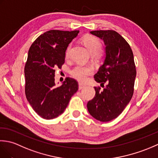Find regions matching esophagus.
I'll return each instance as SVG.
<instances>
[{"mask_svg": "<svg viewBox=\"0 0 158 158\" xmlns=\"http://www.w3.org/2000/svg\"><path fill=\"white\" fill-rule=\"evenodd\" d=\"M85 87V85L82 84V83H79V89H82L83 88H84Z\"/></svg>", "mask_w": 158, "mask_h": 158, "instance_id": "34e87169", "label": "esophagus"}]
</instances>
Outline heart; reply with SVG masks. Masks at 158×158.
I'll return each instance as SVG.
<instances>
[{
	"label": "heart",
	"instance_id": "heart-1",
	"mask_svg": "<svg viewBox=\"0 0 158 158\" xmlns=\"http://www.w3.org/2000/svg\"><path fill=\"white\" fill-rule=\"evenodd\" d=\"M83 43L85 45L86 48L88 49L89 52L93 56H96L101 52L102 45L100 40L96 36L92 35L85 36L82 39ZM71 45H69L66 49V56L68 57L70 53V50ZM93 73V69L92 67L89 66L77 65L71 70L70 74L74 78L78 80L79 81H84L87 77L91 75Z\"/></svg>",
	"mask_w": 158,
	"mask_h": 158
}]
</instances>
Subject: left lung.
Here are the masks:
<instances>
[{
    "label": "left lung",
    "instance_id": "left-lung-1",
    "mask_svg": "<svg viewBox=\"0 0 158 158\" xmlns=\"http://www.w3.org/2000/svg\"><path fill=\"white\" fill-rule=\"evenodd\" d=\"M90 34L103 40L105 58L94 75L96 82L106 86L102 92L94 88V98L88 102L94 118L106 122L118 117L132 98L136 75L134 55L130 45L114 31H94Z\"/></svg>",
    "mask_w": 158,
    "mask_h": 158
}]
</instances>
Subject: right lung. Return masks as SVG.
Returning <instances> with one entry per match:
<instances>
[{
  "label": "right lung",
  "instance_id": "right-lung-1",
  "mask_svg": "<svg viewBox=\"0 0 158 158\" xmlns=\"http://www.w3.org/2000/svg\"><path fill=\"white\" fill-rule=\"evenodd\" d=\"M79 31L52 30L40 35L28 51L25 73V94L33 110L45 119L64 111L71 97L78 90L75 79L67 77L56 85L55 71L64 63L65 52Z\"/></svg>",
  "mask_w": 158,
  "mask_h": 158
}]
</instances>
